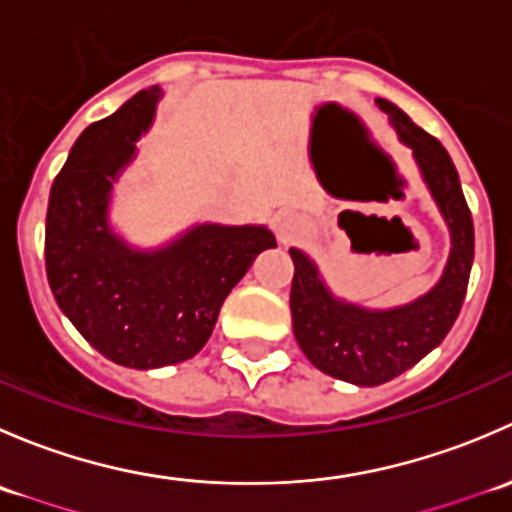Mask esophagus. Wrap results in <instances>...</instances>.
Instances as JSON below:
<instances>
[{"label": "esophagus", "instance_id": "1", "mask_svg": "<svg viewBox=\"0 0 512 512\" xmlns=\"http://www.w3.org/2000/svg\"><path fill=\"white\" fill-rule=\"evenodd\" d=\"M294 232H297V225L292 223V218H280V220H277V235H280L282 242L292 240Z\"/></svg>", "mask_w": 512, "mask_h": 512}]
</instances>
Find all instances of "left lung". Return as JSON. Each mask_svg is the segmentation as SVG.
Returning <instances> with one entry per match:
<instances>
[{
  "label": "left lung",
  "instance_id": "obj_1",
  "mask_svg": "<svg viewBox=\"0 0 512 512\" xmlns=\"http://www.w3.org/2000/svg\"><path fill=\"white\" fill-rule=\"evenodd\" d=\"M381 111L411 148L423 185L451 232V252L438 282L399 307L371 309L337 297L307 252L289 247L294 262L292 329L299 349L324 374L356 386L396 379L438 347L451 332L468 289L473 265V218L458 170L446 148L418 128L399 106L376 98Z\"/></svg>",
  "mask_w": 512,
  "mask_h": 512
}]
</instances>
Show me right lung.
<instances>
[{
    "label": "right lung",
    "instance_id": "right-lung-1",
    "mask_svg": "<svg viewBox=\"0 0 512 512\" xmlns=\"http://www.w3.org/2000/svg\"><path fill=\"white\" fill-rule=\"evenodd\" d=\"M163 91H138L91 123L56 175L46 210V277L81 337L128 369L180 364L205 347L230 289L277 247L265 225L198 223L160 247L111 225L113 185L136 160Z\"/></svg>",
    "mask_w": 512,
    "mask_h": 512
}]
</instances>
